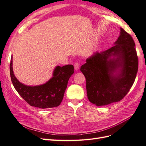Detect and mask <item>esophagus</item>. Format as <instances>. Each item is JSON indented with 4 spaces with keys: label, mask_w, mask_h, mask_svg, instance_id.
Masks as SVG:
<instances>
[{
    "label": "esophagus",
    "mask_w": 146,
    "mask_h": 146,
    "mask_svg": "<svg viewBox=\"0 0 146 146\" xmlns=\"http://www.w3.org/2000/svg\"><path fill=\"white\" fill-rule=\"evenodd\" d=\"M80 64H78V63H75L74 64V70H78L79 69H80Z\"/></svg>",
    "instance_id": "1"
}]
</instances>
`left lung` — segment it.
<instances>
[{
    "label": "left lung",
    "mask_w": 146,
    "mask_h": 146,
    "mask_svg": "<svg viewBox=\"0 0 146 146\" xmlns=\"http://www.w3.org/2000/svg\"><path fill=\"white\" fill-rule=\"evenodd\" d=\"M114 44L106 51L94 52L80 68L86 79L87 97L97 106L121 100L138 72V58L131 36L120 28Z\"/></svg>",
    "instance_id": "1"
}]
</instances>
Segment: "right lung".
Segmentation results:
<instances>
[{
  "instance_id": "add662e5",
  "label": "right lung",
  "mask_w": 146,
  "mask_h": 146,
  "mask_svg": "<svg viewBox=\"0 0 146 146\" xmlns=\"http://www.w3.org/2000/svg\"><path fill=\"white\" fill-rule=\"evenodd\" d=\"M10 72L11 82L16 91L32 106L45 109L57 107L61 103L69 78L74 73L73 65L57 66L52 77L43 84L31 86L19 82L13 70V57H11Z\"/></svg>"
}]
</instances>
